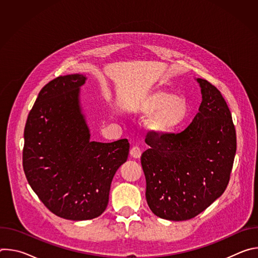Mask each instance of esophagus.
<instances>
[{"instance_id": "34e87169", "label": "esophagus", "mask_w": 258, "mask_h": 258, "mask_svg": "<svg viewBox=\"0 0 258 258\" xmlns=\"http://www.w3.org/2000/svg\"><path fill=\"white\" fill-rule=\"evenodd\" d=\"M130 154H131V156L134 157V158H140V157H141V154H142V151H141V149H140V147L134 146L133 148L131 149V151H130Z\"/></svg>"}]
</instances>
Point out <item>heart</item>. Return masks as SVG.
<instances>
[{"instance_id": "1", "label": "heart", "mask_w": 258, "mask_h": 258, "mask_svg": "<svg viewBox=\"0 0 258 258\" xmlns=\"http://www.w3.org/2000/svg\"><path fill=\"white\" fill-rule=\"evenodd\" d=\"M130 110L137 115H148L145 121L147 128L164 137L174 133L187 119L190 104L185 96L154 87L134 99Z\"/></svg>"}]
</instances>
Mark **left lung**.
<instances>
[{
	"mask_svg": "<svg viewBox=\"0 0 258 258\" xmlns=\"http://www.w3.org/2000/svg\"><path fill=\"white\" fill-rule=\"evenodd\" d=\"M202 102L192 123L178 134L147 137L141 156L146 199L152 212L168 220H187L225 192L237 149L236 130L220 92L197 79Z\"/></svg>",
	"mask_w": 258,
	"mask_h": 258,
	"instance_id": "8db88e82",
	"label": "left lung"
}]
</instances>
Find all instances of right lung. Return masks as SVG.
<instances>
[{"label": "right lung", "mask_w": 258, "mask_h": 258, "mask_svg": "<svg viewBox=\"0 0 258 258\" xmlns=\"http://www.w3.org/2000/svg\"><path fill=\"white\" fill-rule=\"evenodd\" d=\"M83 75L58 77L39 93L24 127L23 169L33 192L54 214L70 220L98 217L130 143L90 140L82 112Z\"/></svg>", "instance_id": "obj_1"}]
</instances>
